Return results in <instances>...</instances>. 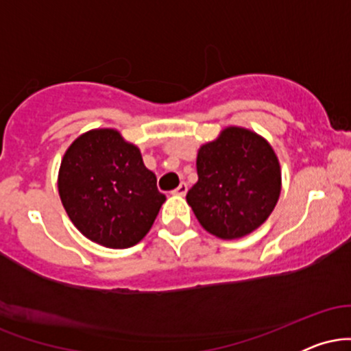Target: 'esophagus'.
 <instances>
[{
  "label": "esophagus",
  "instance_id": "esophagus-1",
  "mask_svg": "<svg viewBox=\"0 0 351 351\" xmlns=\"http://www.w3.org/2000/svg\"><path fill=\"white\" fill-rule=\"evenodd\" d=\"M188 193V184L186 183H180V186L173 191V195H178V196H184Z\"/></svg>",
  "mask_w": 351,
  "mask_h": 351
}]
</instances>
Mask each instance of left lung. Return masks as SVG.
<instances>
[{"mask_svg":"<svg viewBox=\"0 0 351 351\" xmlns=\"http://www.w3.org/2000/svg\"><path fill=\"white\" fill-rule=\"evenodd\" d=\"M198 183L186 201L208 232L221 239L243 237L271 216L280 195V167L263 136L228 127L199 148Z\"/></svg>","mask_w":351,"mask_h":351,"instance_id":"obj_1","label":"left lung"}]
</instances>
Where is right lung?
<instances>
[{"mask_svg": "<svg viewBox=\"0 0 351 351\" xmlns=\"http://www.w3.org/2000/svg\"><path fill=\"white\" fill-rule=\"evenodd\" d=\"M59 195L74 226L112 249L142 241L167 199L138 148L112 128L87 132L67 148Z\"/></svg>", "mask_w": 351, "mask_h": 351, "instance_id": "right-lung-1", "label": "right lung"}]
</instances>
